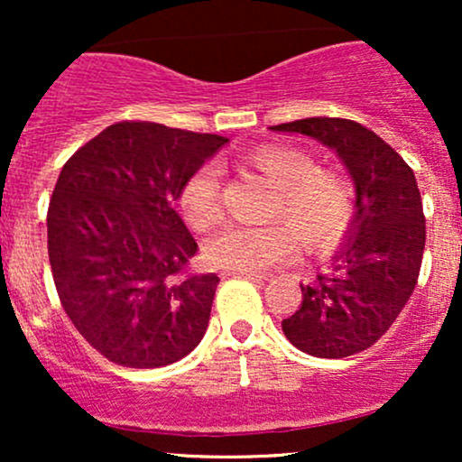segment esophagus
<instances>
[{"label":"esophagus","mask_w":462,"mask_h":462,"mask_svg":"<svg viewBox=\"0 0 462 462\" xmlns=\"http://www.w3.org/2000/svg\"><path fill=\"white\" fill-rule=\"evenodd\" d=\"M224 275H243V278H249V280H267V275H263V273H254V272H235V269H227V272H224Z\"/></svg>","instance_id":"34e87169"}]
</instances>
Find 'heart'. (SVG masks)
I'll return each instance as SVG.
<instances>
[{"label": "heart", "instance_id": "obj_1", "mask_svg": "<svg viewBox=\"0 0 462 462\" xmlns=\"http://www.w3.org/2000/svg\"><path fill=\"white\" fill-rule=\"evenodd\" d=\"M273 189L267 219L283 226H227L204 245L213 267L261 273L295 256V239L315 256L343 243L356 215L352 182L332 169H319L309 152L280 143L254 147L243 158ZM180 206L195 230H208L221 217L219 167L201 164L184 182Z\"/></svg>", "mask_w": 462, "mask_h": 462}]
</instances>
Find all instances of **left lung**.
<instances>
[{
  "label": "left lung",
  "instance_id": "8db88e82",
  "mask_svg": "<svg viewBox=\"0 0 462 462\" xmlns=\"http://www.w3.org/2000/svg\"><path fill=\"white\" fill-rule=\"evenodd\" d=\"M304 134L347 169L356 215L332 254L330 273L301 286V306L284 337L317 358H346L374 346L415 291L426 219L412 169L375 132L349 119L310 116L269 128Z\"/></svg>",
  "mask_w": 462,
  "mask_h": 462
}]
</instances>
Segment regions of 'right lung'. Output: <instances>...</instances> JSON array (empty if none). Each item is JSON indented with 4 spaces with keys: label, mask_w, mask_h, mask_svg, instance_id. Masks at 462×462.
Segmentation results:
<instances>
[{
    "label": "right lung",
    "mask_w": 462,
    "mask_h": 462,
    "mask_svg": "<svg viewBox=\"0 0 462 462\" xmlns=\"http://www.w3.org/2000/svg\"><path fill=\"white\" fill-rule=\"evenodd\" d=\"M227 141L121 121L62 167L47 210L51 273L69 319L113 363L164 367L204 338L219 278L184 275L198 243L173 204Z\"/></svg>",
    "instance_id": "right-lung-1"
}]
</instances>
